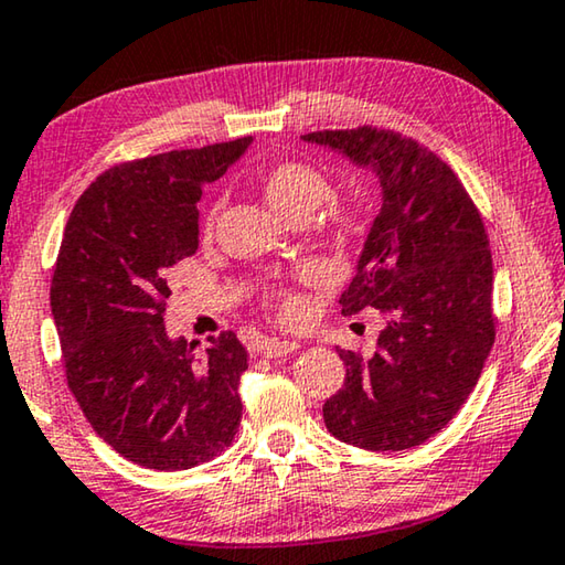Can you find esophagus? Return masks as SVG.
<instances>
[{"mask_svg": "<svg viewBox=\"0 0 565 565\" xmlns=\"http://www.w3.org/2000/svg\"><path fill=\"white\" fill-rule=\"evenodd\" d=\"M299 349H301L299 342H284V339H264V342H258L256 352H262L264 356H271V360H276V356L294 354V352H299Z\"/></svg>", "mask_w": 565, "mask_h": 565, "instance_id": "1", "label": "esophagus"}]
</instances>
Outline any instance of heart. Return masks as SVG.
<instances>
[{
	"instance_id": "obj_1",
	"label": "heart",
	"mask_w": 565,
	"mask_h": 565,
	"mask_svg": "<svg viewBox=\"0 0 565 565\" xmlns=\"http://www.w3.org/2000/svg\"><path fill=\"white\" fill-rule=\"evenodd\" d=\"M262 193L266 203L284 218H309L311 213L321 209L334 195V185L324 170L303 163V160H281L262 175ZM213 216H209V226ZM327 223L339 236H356L364 228L366 213L356 203H331L327 209ZM276 309L284 317L297 311L291 299H276Z\"/></svg>"
}]
</instances>
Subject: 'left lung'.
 <instances>
[{"instance_id":"8db88e82","label":"left lung","mask_w":565,"mask_h":565,"mask_svg":"<svg viewBox=\"0 0 565 565\" xmlns=\"http://www.w3.org/2000/svg\"><path fill=\"white\" fill-rule=\"evenodd\" d=\"M380 178L374 218L342 315L377 309L372 356L339 349L344 387L324 402L327 429L364 450H409L458 415L495 342L492 258L480 211L433 150L395 130H317Z\"/></svg>"}]
</instances>
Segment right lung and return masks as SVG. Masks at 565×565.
I'll list each match as a JSON object with an SVG mask.
<instances>
[{
  "mask_svg": "<svg viewBox=\"0 0 565 565\" xmlns=\"http://www.w3.org/2000/svg\"><path fill=\"white\" fill-rule=\"evenodd\" d=\"M250 138L128 160L79 195L50 286L67 387L130 462L188 470L234 443L248 354L234 331L203 356L170 339L168 274L199 248V199Z\"/></svg>",
  "mask_w": 565,
  "mask_h": 565,
  "instance_id": "obj_1",
  "label": "right lung"
}]
</instances>
